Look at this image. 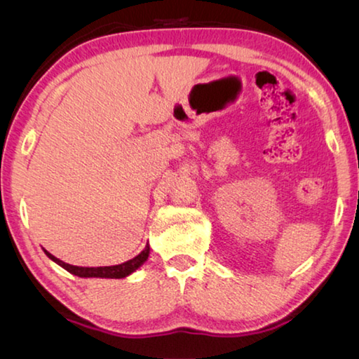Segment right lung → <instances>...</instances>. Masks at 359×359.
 Listing matches in <instances>:
<instances>
[{
  "mask_svg": "<svg viewBox=\"0 0 359 359\" xmlns=\"http://www.w3.org/2000/svg\"><path fill=\"white\" fill-rule=\"evenodd\" d=\"M44 253L47 255L48 258H50L53 263H57L58 266H62L63 269H66L71 274H74L77 277H82V278H88V277H96V278H125L131 276L133 272H136L139 267H141L145 261L149 259V255H150V245L147 242V245H145L144 250L135 257L133 259L125 261V263L121 264H115V266H100V267H85V266H72L65 263V261L58 259L57 257H53L52 253H48L47 250H44Z\"/></svg>",
  "mask_w": 359,
  "mask_h": 359,
  "instance_id": "1",
  "label": "right lung"
}]
</instances>
